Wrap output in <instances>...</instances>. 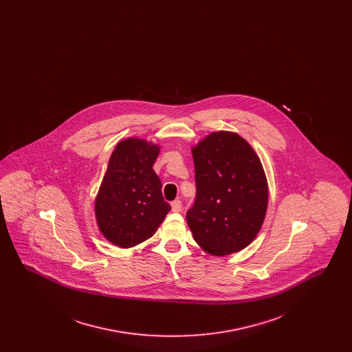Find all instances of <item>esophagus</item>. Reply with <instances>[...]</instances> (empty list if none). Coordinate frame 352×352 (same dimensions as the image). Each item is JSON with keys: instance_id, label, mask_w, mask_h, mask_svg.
Listing matches in <instances>:
<instances>
[{"instance_id": "1", "label": "esophagus", "mask_w": 352, "mask_h": 352, "mask_svg": "<svg viewBox=\"0 0 352 352\" xmlns=\"http://www.w3.org/2000/svg\"><path fill=\"white\" fill-rule=\"evenodd\" d=\"M171 210H173V212H181V211H182V201H173V203H171Z\"/></svg>"}]
</instances>
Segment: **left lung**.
Listing matches in <instances>:
<instances>
[{
  "mask_svg": "<svg viewBox=\"0 0 352 352\" xmlns=\"http://www.w3.org/2000/svg\"><path fill=\"white\" fill-rule=\"evenodd\" d=\"M197 195L187 224L204 251L226 256L250 245L267 214L268 184L251 145L215 132L192 149Z\"/></svg>",
  "mask_w": 352,
  "mask_h": 352,
  "instance_id": "1",
  "label": "left lung"
}]
</instances>
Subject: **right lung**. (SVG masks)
Listing matches in <instances>:
<instances>
[{"label":"right lung","instance_id":"1","mask_svg":"<svg viewBox=\"0 0 352 352\" xmlns=\"http://www.w3.org/2000/svg\"><path fill=\"white\" fill-rule=\"evenodd\" d=\"M158 153L157 145L128 138L109 158L95 212L102 234L121 248L148 240L171 210L153 170Z\"/></svg>","mask_w":352,"mask_h":352}]
</instances>
